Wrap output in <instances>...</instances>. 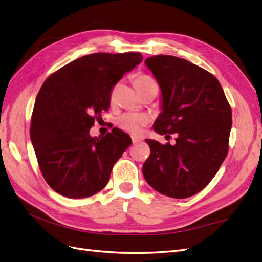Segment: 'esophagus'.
Masks as SVG:
<instances>
[{"mask_svg":"<svg viewBox=\"0 0 262 262\" xmlns=\"http://www.w3.org/2000/svg\"><path fill=\"white\" fill-rule=\"evenodd\" d=\"M141 138L140 137H132V141H133V143L135 144V143H138V142H141Z\"/></svg>","mask_w":262,"mask_h":262,"instance_id":"obj_1","label":"esophagus"}]
</instances>
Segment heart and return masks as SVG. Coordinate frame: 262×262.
<instances>
[{"mask_svg":"<svg viewBox=\"0 0 262 262\" xmlns=\"http://www.w3.org/2000/svg\"><path fill=\"white\" fill-rule=\"evenodd\" d=\"M134 85L137 89V91L142 95L144 92H147L150 89H152V87L157 86V83L151 76L140 73L135 76ZM148 122L149 119L147 115L134 112L124 113L116 120V124L119 125V127L121 129L132 135H138L144 126L148 124Z\"/></svg>","mask_w":262,"mask_h":262,"instance_id":"1","label":"heart"}]
</instances>
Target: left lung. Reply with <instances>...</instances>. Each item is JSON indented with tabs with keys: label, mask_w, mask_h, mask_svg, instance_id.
Wrapping results in <instances>:
<instances>
[{
	"label": "left lung",
	"mask_w": 262,
	"mask_h": 262,
	"mask_svg": "<svg viewBox=\"0 0 262 262\" xmlns=\"http://www.w3.org/2000/svg\"><path fill=\"white\" fill-rule=\"evenodd\" d=\"M146 64L163 97V112L153 128L177 137L173 146L146 139L151 153L143 164V176L164 195L190 198L208 185L227 157L231 106L219 81L194 63L158 55L147 58Z\"/></svg>",
	"instance_id": "obj_1"
}]
</instances>
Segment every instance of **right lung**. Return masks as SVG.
<instances>
[{
  "mask_svg": "<svg viewBox=\"0 0 262 262\" xmlns=\"http://www.w3.org/2000/svg\"><path fill=\"white\" fill-rule=\"evenodd\" d=\"M141 61L140 53H95L63 66L43 83L30 137L42 175L55 192L83 199L106 186L132 139L116 127L95 138L90 129L108 111L114 85Z\"/></svg>",
  "mask_w": 262,
  "mask_h": 262,
  "instance_id": "add662e5",
  "label": "right lung"
}]
</instances>
